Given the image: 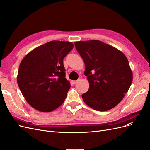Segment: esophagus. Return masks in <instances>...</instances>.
<instances>
[{"instance_id":"34e87169","label":"esophagus","mask_w":150,"mask_h":150,"mask_svg":"<svg viewBox=\"0 0 150 150\" xmlns=\"http://www.w3.org/2000/svg\"><path fill=\"white\" fill-rule=\"evenodd\" d=\"M78 81H72V83L73 84H75L77 82H78Z\"/></svg>"}]
</instances>
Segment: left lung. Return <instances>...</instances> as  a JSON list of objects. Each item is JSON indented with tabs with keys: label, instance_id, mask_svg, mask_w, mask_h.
Instances as JSON below:
<instances>
[{
	"label": "left lung",
	"instance_id": "8db88e82",
	"mask_svg": "<svg viewBox=\"0 0 150 150\" xmlns=\"http://www.w3.org/2000/svg\"><path fill=\"white\" fill-rule=\"evenodd\" d=\"M85 64L89 88L84 102L99 111L110 110L123 99L133 81L128 59L118 49L98 40L74 42Z\"/></svg>",
	"mask_w": 150,
	"mask_h": 150
}]
</instances>
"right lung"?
I'll use <instances>...</instances> for the list:
<instances>
[{
    "instance_id": "obj_1",
    "label": "right lung",
    "mask_w": 150,
    "mask_h": 150,
    "mask_svg": "<svg viewBox=\"0 0 150 150\" xmlns=\"http://www.w3.org/2000/svg\"><path fill=\"white\" fill-rule=\"evenodd\" d=\"M73 47L71 42L52 40L35 48L22 60L17 84L27 102L36 110L51 112L64 103L71 85L63 59Z\"/></svg>"
}]
</instances>
